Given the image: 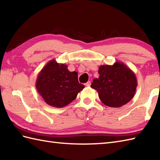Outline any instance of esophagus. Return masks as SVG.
I'll list each match as a JSON object with an SVG mask.
<instances>
[{
    "instance_id": "1",
    "label": "esophagus",
    "mask_w": 160,
    "mask_h": 160,
    "mask_svg": "<svg viewBox=\"0 0 160 160\" xmlns=\"http://www.w3.org/2000/svg\"><path fill=\"white\" fill-rule=\"evenodd\" d=\"M91 82H90V81H88V82H87V83H85V84H84V85H85V86H87V87H89L90 85H91Z\"/></svg>"
}]
</instances>
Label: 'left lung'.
Here are the masks:
<instances>
[{
	"label": "left lung",
	"mask_w": 160,
	"mask_h": 160,
	"mask_svg": "<svg viewBox=\"0 0 160 160\" xmlns=\"http://www.w3.org/2000/svg\"><path fill=\"white\" fill-rule=\"evenodd\" d=\"M91 87L96 90L102 102L111 107H120L134 97L138 86L136 76L124 62L101 65Z\"/></svg>",
	"instance_id": "left-lung-1"
}]
</instances>
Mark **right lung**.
<instances>
[{"label":"right lung","mask_w":160,"mask_h":160,"mask_svg":"<svg viewBox=\"0 0 160 160\" xmlns=\"http://www.w3.org/2000/svg\"><path fill=\"white\" fill-rule=\"evenodd\" d=\"M36 87L47 104L62 108L76 99L84 86L78 82L76 71L71 72L67 64L52 60L39 72Z\"/></svg>","instance_id":"right-lung-1"}]
</instances>
